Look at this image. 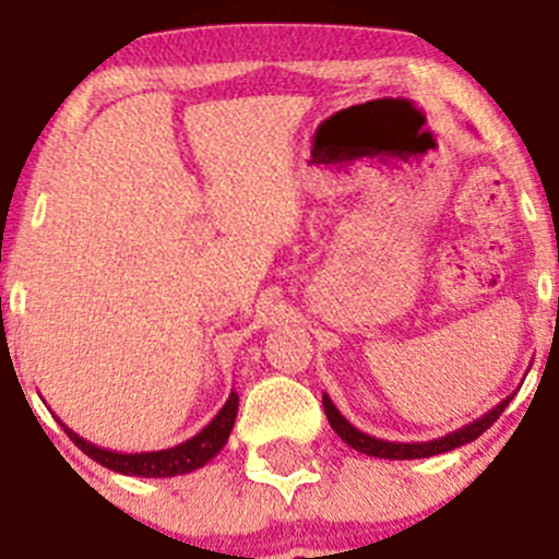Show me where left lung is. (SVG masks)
Masks as SVG:
<instances>
[{
	"label": "left lung",
	"instance_id": "1",
	"mask_svg": "<svg viewBox=\"0 0 559 559\" xmlns=\"http://www.w3.org/2000/svg\"><path fill=\"white\" fill-rule=\"evenodd\" d=\"M512 399H514V393L512 396L503 399L501 404H496V407H492L490 413L481 415V418L468 423V426L457 428V431L444 433V437L431 439V442H385V439L369 437V433L358 431L356 426H350V423L343 418V413L334 407V402L326 396V393H324V413L329 418V426L334 428V433H337L345 444H350L354 450L364 452V455L385 457V461H415V457L442 455V452H450V450L461 448V444L474 442V439L481 437V433H485L492 423L501 418V413L509 407V402H512Z\"/></svg>",
	"mask_w": 559,
	"mask_h": 559
}]
</instances>
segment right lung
I'll return each mask as SVG.
<instances>
[{
	"label": "right lung",
	"mask_w": 559,
	"mask_h": 559,
	"mask_svg": "<svg viewBox=\"0 0 559 559\" xmlns=\"http://www.w3.org/2000/svg\"><path fill=\"white\" fill-rule=\"evenodd\" d=\"M235 415H238V393H230V399L225 402V407L216 413V418L203 428L201 433H195L187 442L176 444V448L157 450V452H117V450H104L98 444H91L87 439H82L80 433H74L72 428L63 426L67 437L72 439L78 448L85 452L87 457H93L102 466L111 468L117 474H128V477H176V474H190L195 468L205 466L211 457L216 455L230 439V431L235 426Z\"/></svg>",
	"instance_id": "obj_1"
}]
</instances>
